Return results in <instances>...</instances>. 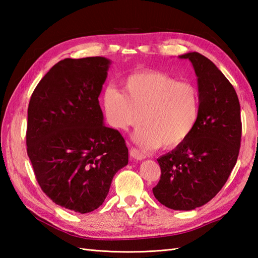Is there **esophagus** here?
<instances>
[{
    "label": "esophagus",
    "mask_w": 258,
    "mask_h": 258,
    "mask_svg": "<svg viewBox=\"0 0 258 258\" xmlns=\"http://www.w3.org/2000/svg\"><path fill=\"white\" fill-rule=\"evenodd\" d=\"M130 155L132 156L133 158H135V160H144V158L146 157V155L144 154V153H142L140 150L135 149V147H132V149L130 150Z\"/></svg>",
    "instance_id": "1"
}]
</instances>
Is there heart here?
I'll use <instances>...</instances> for the list:
<instances>
[{"label": "heart", "instance_id": "b5f03b06", "mask_svg": "<svg viewBox=\"0 0 258 258\" xmlns=\"http://www.w3.org/2000/svg\"><path fill=\"white\" fill-rule=\"evenodd\" d=\"M123 91L109 86L102 95L108 124L128 131L145 124L135 139L145 147L172 149L188 138L200 115L201 97L197 87L178 82L158 71L144 70L128 74Z\"/></svg>", "mask_w": 258, "mask_h": 258}]
</instances>
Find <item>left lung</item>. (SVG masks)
I'll return each mask as SVG.
<instances>
[{
  "label": "left lung",
  "mask_w": 258,
  "mask_h": 258,
  "mask_svg": "<svg viewBox=\"0 0 258 258\" xmlns=\"http://www.w3.org/2000/svg\"><path fill=\"white\" fill-rule=\"evenodd\" d=\"M197 75L200 115L193 132L183 143L157 158L160 182L153 194L161 204L190 211L210 202L231 175L237 162L242 120L236 92L211 59L186 53Z\"/></svg>",
  "instance_id": "left-lung-1"
}]
</instances>
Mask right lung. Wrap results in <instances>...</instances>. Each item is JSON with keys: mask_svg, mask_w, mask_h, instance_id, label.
<instances>
[{"mask_svg": "<svg viewBox=\"0 0 258 258\" xmlns=\"http://www.w3.org/2000/svg\"><path fill=\"white\" fill-rule=\"evenodd\" d=\"M107 58H65L44 75L27 108L26 151L38 185L55 204L81 214L100 207L127 165L117 130L103 124L98 96Z\"/></svg>", "mask_w": 258, "mask_h": 258, "instance_id": "obj_1", "label": "right lung"}]
</instances>
